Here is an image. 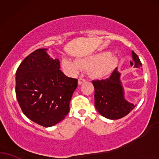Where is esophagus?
Wrapping results in <instances>:
<instances>
[{"instance_id": "esophagus-1", "label": "esophagus", "mask_w": 159, "mask_h": 159, "mask_svg": "<svg viewBox=\"0 0 159 159\" xmlns=\"http://www.w3.org/2000/svg\"><path fill=\"white\" fill-rule=\"evenodd\" d=\"M85 81H86V80L84 79V78H79V79H78V85H81V84L84 83Z\"/></svg>"}]
</instances>
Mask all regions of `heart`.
Segmentation results:
<instances>
[{
  "label": "heart",
  "instance_id": "heart-1",
  "mask_svg": "<svg viewBox=\"0 0 159 159\" xmlns=\"http://www.w3.org/2000/svg\"><path fill=\"white\" fill-rule=\"evenodd\" d=\"M117 62V58L113 54L101 52L86 57L78 58L75 61L64 58L61 61V67L68 75H75L81 69H88L92 77L101 78L111 73Z\"/></svg>",
  "mask_w": 159,
  "mask_h": 159
}]
</instances>
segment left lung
I'll return each instance as SVG.
<instances>
[{
  "label": "left lung",
  "mask_w": 159,
  "mask_h": 159,
  "mask_svg": "<svg viewBox=\"0 0 159 159\" xmlns=\"http://www.w3.org/2000/svg\"><path fill=\"white\" fill-rule=\"evenodd\" d=\"M134 67L139 68L142 63L138 56L132 52ZM120 73L116 68L111 77L102 81H93L94 86V106L98 113L111 120L121 118L134 108L136 105L124 97V89L120 81Z\"/></svg>",
  "instance_id": "obj_1"
}]
</instances>
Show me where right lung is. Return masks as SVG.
<instances>
[{
  "label": "right lung",
  "mask_w": 159,
  "mask_h": 159,
  "mask_svg": "<svg viewBox=\"0 0 159 159\" xmlns=\"http://www.w3.org/2000/svg\"><path fill=\"white\" fill-rule=\"evenodd\" d=\"M39 48L21 62L16 72V96L23 113L44 127L64 119L78 80L61 71L58 59Z\"/></svg>",
  "instance_id": "obj_1"
}]
</instances>
